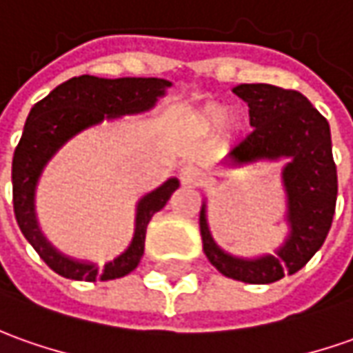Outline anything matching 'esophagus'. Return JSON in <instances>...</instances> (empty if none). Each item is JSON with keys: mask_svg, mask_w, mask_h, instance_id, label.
<instances>
[{"mask_svg": "<svg viewBox=\"0 0 353 353\" xmlns=\"http://www.w3.org/2000/svg\"><path fill=\"white\" fill-rule=\"evenodd\" d=\"M179 179H181V183L185 187H196L203 183L205 174L196 166H193V164H185V166L179 170Z\"/></svg>", "mask_w": 353, "mask_h": 353, "instance_id": "esophagus-1", "label": "esophagus"}]
</instances>
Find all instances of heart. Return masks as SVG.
<instances>
[{"instance_id": "b5f03b06", "label": "heart", "mask_w": 353, "mask_h": 353, "mask_svg": "<svg viewBox=\"0 0 353 353\" xmlns=\"http://www.w3.org/2000/svg\"><path fill=\"white\" fill-rule=\"evenodd\" d=\"M232 119V114H230V108L220 106V104H210V106L203 108L199 114H196V125L205 131H218L222 127L226 125L229 119ZM232 125L239 129L241 127V119L239 117H234Z\"/></svg>"}]
</instances>
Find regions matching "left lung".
I'll return each instance as SVG.
<instances>
[{
    "instance_id": "8db88e82",
    "label": "left lung",
    "mask_w": 353,
    "mask_h": 353,
    "mask_svg": "<svg viewBox=\"0 0 353 353\" xmlns=\"http://www.w3.org/2000/svg\"><path fill=\"white\" fill-rule=\"evenodd\" d=\"M234 94L247 102L255 131L228 154L226 164L243 168L286 160L280 176L286 193L288 236L272 255L236 257L210 234L205 199L199 218L203 251L224 276L245 284H270L305 267L327 239L338 193L330 127L297 90L257 83L237 85Z\"/></svg>"
}]
</instances>
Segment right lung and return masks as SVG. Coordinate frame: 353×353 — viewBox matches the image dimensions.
Instances as JSON below:
<instances>
[{"label":"right lung","instance_id":"1","mask_svg":"<svg viewBox=\"0 0 353 353\" xmlns=\"http://www.w3.org/2000/svg\"><path fill=\"white\" fill-rule=\"evenodd\" d=\"M170 86V81L157 77L102 79L81 75L56 86L32 106L13 157V208L23 236L54 272L85 282L116 280L135 270L141 263L145 253L146 226L158 210L166 207L168 199L179 187L177 177H170L154 191L139 199L131 243L102 268L90 261L69 257L50 243L36 218V187L48 162L73 137L100 125L102 121L145 114L157 106L158 98L166 96Z\"/></svg>","mask_w":353,"mask_h":353}]
</instances>
